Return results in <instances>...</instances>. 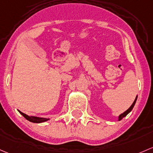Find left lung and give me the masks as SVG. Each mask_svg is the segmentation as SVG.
Instances as JSON below:
<instances>
[{
  "label": "left lung",
  "instance_id": "8db88e82",
  "mask_svg": "<svg viewBox=\"0 0 153 153\" xmlns=\"http://www.w3.org/2000/svg\"><path fill=\"white\" fill-rule=\"evenodd\" d=\"M136 100H137V97H136V98H135V101H134V102H133V103L132 104L131 106L130 107V108H129V109H127V111H126L125 112H124L123 113H122V114H121L120 116H119V120H122V119H123L124 117H125V116H127V115L128 114V113H130V112L132 111V109H133V107H134V105H135V102H136Z\"/></svg>",
  "mask_w": 153,
  "mask_h": 153
}]
</instances>
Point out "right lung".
Masks as SVG:
<instances>
[{
  "label": "right lung",
  "mask_w": 153,
  "mask_h": 153,
  "mask_svg": "<svg viewBox=\"0 0 153 153\" xmlns=\"http://www.w3.org/2000/svg\"><path fill=\"white\" fill-rule=\"evenodd\" d=\"M20 112V113L21 115H23L25 118H26L27 120H29V122H34V123H40V122H45V121H48V119H45V118H39V117H35V116H27L25 113H22V112Z\"/></svg>",
  "instance_id": "add662e5"
}]
</instances>
